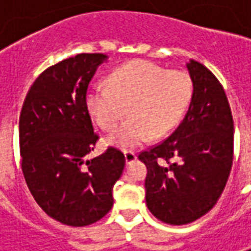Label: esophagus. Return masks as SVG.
Here are the masks:
<instances>
[{
    "label": "esophagus",
    "mask_w": 251,
    "mask_h": 251,
    "mask_svg": "<svg viewBox=\"0 0 251 251\" xmlns=\"http://www.w3.org/2000/svg\"><path fill=\"white\" fill-rule=\"evenodd\" d=\"M124 154H125L126 164L134 163V161L137 160V154L134 152H131V151H125V152H124Z\"/></svg>",
    "instance_id": "34e87169"
}]
</instances>
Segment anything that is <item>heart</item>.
I'll use <instances>...</instances> for the list:
<instances>
[{
    "instance_id": "heart-1",
    "label": "heart",
    "mask_w": 251,
    "mask_h": 251,
    "mask_svg": "<svg viewBox=\"0 0 251 251\" xmlns=\"http://www.w3.org/2000/svg\"><path fill=\"white\" fill-rule=\"evenodd\" d=\"M192 93L194 84L187 72L136 60L117 68L110 75V86L93 83L86 104L104 130L113 129L126 111L130 113L106 138L111 145L127 149L172 130L188 107Z\"/></svg>"
}]
</instances>
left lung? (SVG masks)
<instances>
[{"mask_svg":"<svg viewBox=\"0 0 251 251\" xmlns=\"http://www.w3.org/2000/svg\"><path fill=\"white\" fill-rule=\"evenodd\" d=\"M194 93L177 129L140 153L147 165V205L158 221L187 225L215 205L232 165L234 122L225 90L196 60L187 63Z\"/></svg>","mask_w":251,"mask_h":251,"instance_id":"8db88e82","label":"left lung"}]
</instances>
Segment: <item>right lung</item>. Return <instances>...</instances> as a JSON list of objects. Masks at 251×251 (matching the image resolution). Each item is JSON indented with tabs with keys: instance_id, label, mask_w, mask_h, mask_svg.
Here are the masks:
<instances>
[{
	"instance_id": "add662e5",
	"label": "right lung",
	"mask_w": 251,
	"mask_h": 251,
	"mask_svg": "<svg viewBox=\"0 0 251 251\" xmlns=\"http://www.w3.org/2000/svg\"><path fill=\"white\" fill-rule=\"evenodd\" d=\"M106 60L103 53H79L47 68L29 88L20 114L26 185L41 210L67 226H88L111 210L113 188L125 167V156L115 148L86 158L98 141L86 94Z\"/></svg>"
}]
</instances>
